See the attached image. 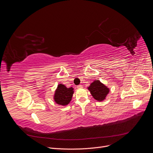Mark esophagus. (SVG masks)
<instances>
[{
	"label": "esophagus",
	"instance_id": "obj_1",
	"mask_svg": "<svg viewBox=\"0 0 153 153\" xmlns=\"http://www.w3.org/2000/svg\"><path fill=\"white\" fill-rule=\"evenodd\" d=\"M77 88H82V85H79L77 86Z\"/></svg>",
	"mask_w": 153,
	"mask_h": 153
}]
</instances>
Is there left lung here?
<instances>
[{
    "label": "left lung",
    "instance_id": "8db88e82",
    "mask_svg": "<svg viewBox=\"0 0 153 153\" xmlns=\"http://www.w3.org/2000/svg\"><path fill=\"white\" fill-rule=\"evenodd\" d=\"M87 88L90 91L93 98L99 102L106 99L107 95L110 93V88L99 80L93 81Z\"/></svg>",
    "mask_w": 153,
    "mask_h": 153
}]
</instances>
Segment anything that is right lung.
Wrapping results in <instances>:
<instances>
[{"label": "right lung", "instance_id": "right-lung-1", "mask_svg": "<svg viewBox=\"0 0 153 153\" xmlns=\"http://www.w3.org/2000/svg\"><path fill=\"white\" fill-rule=\"evenodd\" d=\"M73 94L74 88L73 87L67 88L65 85L59 83L54 91L53 99L57 104L65 106L70 103Z\"/></svg>", "mask_w": 153, "mask_h": 153}]
</instances>
